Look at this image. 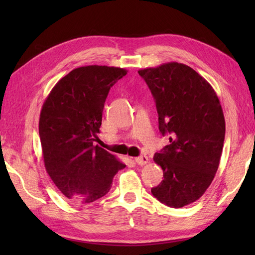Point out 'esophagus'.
I'll return each mask as SVG.
<instances>
[{"label": "esophagus", "mask_w": 255, "mask_h": 255, "mask_svg": "<svg viewBox=\"0 0 255 255\" xmlns=\"http://www.w3.org/2000/svg\"><path fill=\"white\" fill-rule=\"evenodd\" d=\"M148 161H149V159L147 155H140V156H137V158H134V162H136L138 165L147 164Z\"/></svg>", "instance_id": "34e87169"}]
</instances>
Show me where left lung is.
<instances>
[{"instance_id":"1","label":"left lung","mask_w":255,"mask_h":255,"mask_svg":"<svg viewBox=\"0 0 255 255\" xmlns=\"http://www.w3.org/2000/svg\"><path fill=\"white\" fill-rule=\"evenodd\" d=\"M152 93L162 134L170 144L153 156L163 170L153 196L181 208L203 196L213 182L223 153L226 123L215 90L186 64L167 62L138 71Z\"/></svg>"}]
</instances>
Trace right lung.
Segmentation results:
<instances>
[{
    "instance_id": "1",
    "label": "right lung",
    "mask_w": 255,
    "mask_h": 255,
    "mask_svg": "<svg viewBox=\"0 0 255 255\" xmlns=\"http://www.w3.org/2000/svg\"><path fill=\"white\" fill-rule=\"evenodd\" d=\"M126 74L117 67L77 68L58 81L42 105L39 137L46 171L74 203L90 204L104 196L113 177L126 166L93 144L108 92Z\"/></svg>"
}]
</instances>
